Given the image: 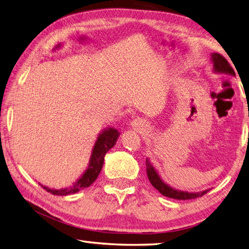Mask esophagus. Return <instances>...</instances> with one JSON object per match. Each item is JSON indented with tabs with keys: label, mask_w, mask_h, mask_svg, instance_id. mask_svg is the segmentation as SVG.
<instances>
[{
	"label": "esophagus",
	"mask_w": 249,
	"mask_h": 249,
	"mask_svg": "<svg viewBox=\"0 0 249 249\" xmlns=\"http://www.w3.org/2000/svg\"><path fill=\"white\" fill-rule=\"evenodd\" d=\"M131 126H133V128L137 131H142L146 128V124L145 122L142 120V119H136L133 121V123H131Z\"/></svg>",
	"instance_id": "esophagus-1"
}]
</instances>
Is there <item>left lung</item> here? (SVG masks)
<instances>
[{"instance_id": "obj_1", "label": "left lung", "mask_w": 249, "mask_h": 249, "mask_svg": "<svg viewBox=\"0 0 249 249\" xmlns=\"http://www.w3.org/2000/svg\"><path fill=\"white\" fill-rule=\"evenodd\" d=\"M211 61L213 63V71L216 73H224V75H229V76H235V72L233 71V68L230 66L225 57L223 55H220L219 53H211ZM146 174L147 178H149V181L151 184L154 186L158 192H160L162 196L168 198H172V199H177V200H190V199H195V198H199L202 197L204 194L209 192V189L202 190V192L199 193H188V192H184V190H178L171 187L170 185H168L162 181V178H160V173L156 170V168L153 165V162L149 157L146 158Z\"/></svg>"}]
</instances>
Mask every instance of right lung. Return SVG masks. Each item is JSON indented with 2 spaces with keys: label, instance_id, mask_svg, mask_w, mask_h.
I'll use <instances>...</instances> for the list:
<instances>
[{
  "label": "right lung",
  "instance_id": "1",
  "mask_svg": "<svg viewBox=\"0 0 249 249\" xmlns=\"http://www.w3.org/2000/svg\"><path fill=\"white\" fill-rule=\"evenodd\" d=\"M61 46H62L61 44L57 45L53 50L55 51L56 49H60ZM119 136H120L119 130L113 127L105 128L102 133L98 134L96 141H95V143L93 145L91 156H89V165L86 169V171H84L82 173V176L79 178L75 183H72L71 186L55 189V188H49L47 186H44V185L41 184L39 185L44 189H46L48 193L52 195H56V196H67V195L76 194L78 192H80L81 189L91 186V185L95 182V179H96L97 177L99 176L100 171H102L106 153H107L110 149H112V147L115 145Z\"/></svg>",
  "mask_w": 249,
  "mask_h": 249
}]
</instances>
